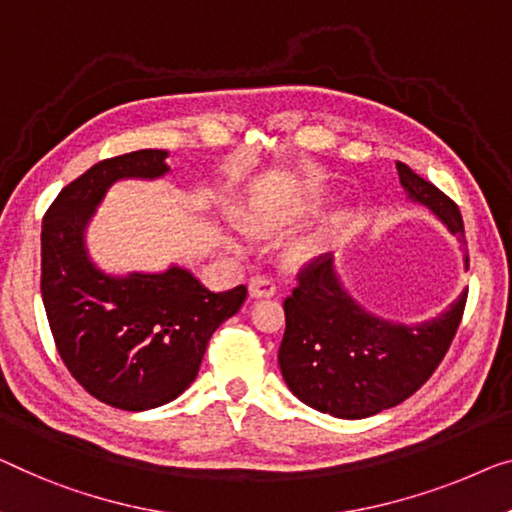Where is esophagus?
Masks as SVG:
<instances>
[{"mask_svg":"<svg viewBox=\"0 0 512 512\" xmlns=\"http://www.w3.org/2000/svg\"><path fill=\"white\" fill-rule=\"evenodd\" d=\"M248 289L253 299H269V296L276 294V282H273V278L269 276H255L250 278Z\"/></svg>","mask_w":512,"mask_h":512,"instance_id":"34e87169","label":"esophagus"}]
</instances>
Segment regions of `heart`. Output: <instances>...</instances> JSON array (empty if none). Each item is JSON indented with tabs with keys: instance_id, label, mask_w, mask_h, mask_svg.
Returning <instances> with one entry per match:
<instances>
[{
	"instance_id": "1",
	"label": "heart",
	"mask_w": 512,
	"mask_h": 512,
	"mask_svg": "<svg viewBox=\"0 0 512 512\" xmlns=\"http://www.w3.org/2000/svg\"><path fill=\"white\" fill-rule=\"evenodd\" d=\"M250 227H255V230H262V232H269V230H276V227L282 223V218L278 216L276 211L271 209H259L253 211L248 218ZM234 248H239V243L232 241ZM317 255V241H303V243H296L292 248V257L296 262H303V259H310Z\"/></svg>"
}]
</instances>
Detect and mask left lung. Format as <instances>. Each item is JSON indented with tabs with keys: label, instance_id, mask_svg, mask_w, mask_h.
Listing matches in <instances>:
<instances>
[{
	"label": "left lung",
	"instance_id": "1",
	"mask_svg": "<svg viewBox=\"0 0 512 512\" xmlns=\"http://www.w3.org/2000/svg\"><path fill=\"white\" fill-rule=\"evenodd\" d=\"M402 188L425 204L464 243V225L451 197L395 163ZM469 266V257H464ZM285 299V335L278 363L289 391L308 407L335 418H368L414 395L439 368L462 322L467 289L430 322L404 326L365 312L345 292L331 255L296 273Z\"/></svg>",
	"mask_w": 512,
	"mask_h": 512
}]
</instances>
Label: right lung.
Segmentation results:
<instances>
[{"label": "right lung", "instance_id": "add662e5", "mask_svg": "<svg viewBox=\"0 0 512 512\" xmlns=\"http://www.w3.org/2000/svg\"><path fill=\"white\" fill-rule=\"evenodd\" d=\"M167 151L105 158L57 195L41 230V294L57 352L75 381L110 407L167 404L197 377L213 331L239 312L248 289L211 292L193 273L108 276L85 248L96 207L119 179H158Z\"/></svg>", "mask_w": 512, "mask_h": 512}]
</instances>
